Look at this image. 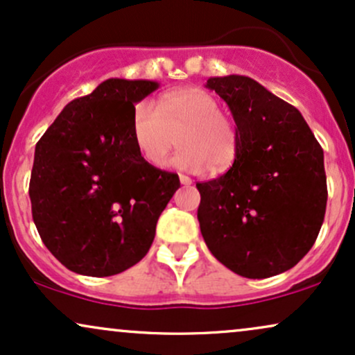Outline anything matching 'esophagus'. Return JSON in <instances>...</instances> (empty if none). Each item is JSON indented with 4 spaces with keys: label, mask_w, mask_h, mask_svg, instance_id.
<instances>
[{
    "label": "esophagus",
    "mask_w": 355,
    "mask_h": 355,
    "mask_svg": "<svg viewBox=\"0 0 355 355\" xmlns=\"http://www.w3.org/2000/svg\"><path fill=\"white\" fill-rule=\"evenodd\" d=\"M179 181H181L182 186H191L193 184V179L189 176H186V174H179Z\"/></svg>",
    "instance_id": "1"
}]
</instances>
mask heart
Instances as JSON below:
<instances>
[{
	"label": "heart",
	"instance_id": "heart-1",
	"mask_svg": "<svg viewBox=\"0 0 355 355\" xmlns=\"http://www.w3.org/2000/svg\"><path fill=\"white\" fill-rule=\"evenodd\" d=\"M132 143L151 168L168 164L176 143L174 166L187 173H224L234 164L241 135L231 114L219 110L214 96L199 87H182L161 96L154 104L136 107Z\"/></svg>",
	"mask_w": 355,
	"mask_h": 355
}]
</instances>
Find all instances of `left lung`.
Returning <instances> with one entry per match:
<instances>
[{
    "mask_svg": "<svg viewBox=\"0 0 355 355\" xmlns=\"http://www.w3.org/2000/svg\"><path fill=\"white\" fill-rule=\"evenodd\" d=\"M241 135L234 164L198 182L201 234L232 272L266 279L294 268L324 223V151L302 114L248 76L209 78Z\"/></svg>",
    "mask_w": 355,
    "mask_h": 355,
    "instance_id": "left-lung-1",
    "label": "left lung"
}]
</instances>
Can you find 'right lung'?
Wrapping results in <instances>:
<instances>
[{
    "label": "right lung",
    "instance_id": "add662e5",
    "mask_svg": "<svg viewBox=\"0 0 355 355\" xmlns=\"http://www.w3.org/2000/svg\"><path fill=\"white\" fill-rule=\"evenodd\" d=\"M111 78L73 99L37 141L29 199L37 232L64 268L106 277L151 248L178 174L151 168L132 143L135 104L157 89Z\"/></svg>",
    "mask_w": 355,
    "mask_h": 355
}]
</instances>
